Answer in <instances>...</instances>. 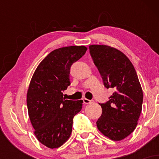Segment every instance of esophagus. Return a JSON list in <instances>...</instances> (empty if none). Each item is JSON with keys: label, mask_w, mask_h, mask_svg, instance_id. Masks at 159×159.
<instances>
[{"label": "esophagus", "mask_w": 159, "mask_h": 159, "mask_svg": "<svg viewBox=\"0 0 159 159\" xmlns=\"http://www.w3.org/2000/svg\"><path fill=\"white\" fill-rule=\"evenodd\" d=\"M83 102L84 104H92L94 102L93 100H90L87 99V98H83Z\"/></svg>", "instance_id": "1"}]
</instances>
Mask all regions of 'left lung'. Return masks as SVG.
<instances>
[{
    "instance_id": "8db88e82",
    "label": "left lung",
    "mask_w": 159,
    "mask_h": 159,
    "mask_svg": "<svg viewBox=\"0 0 159 159\" xmlns=\"http://www.w3.org/2000/svg\"><path fill=\"white\" fill-rule=\"evenodd\" d=\"M90 55L107 89L114 92L99 104L98 130L112 140H121L135 129L142 110L143 90L134 66L123 52L103 45L89 46Z\"/></svg>"
}]
</instances>
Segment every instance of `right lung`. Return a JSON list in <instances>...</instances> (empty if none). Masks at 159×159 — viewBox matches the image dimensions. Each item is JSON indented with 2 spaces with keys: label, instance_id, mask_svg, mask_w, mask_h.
<instances>
[{
  "label": "right lung",
  "instance_id": "obj_1",
  "mask_svg": "<svg viewBox=\"0 0 159 159\" xmlns=\"http://www.w3.org/2000/svg\"><path fill=\"white\" fill-rule=\"evenodd\" d=\"M85 46L57 48L47 55L34 72L27 93L29 117L34 134L48 148H58L72 133L73 117L82 108V100L63 98L70 85V68L84 55Z\"/></svg>",
  "mask_w": 159,
  "mask_h": 159
}]
</instances>
